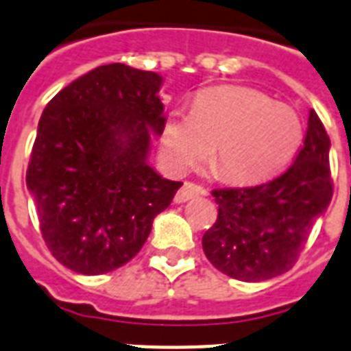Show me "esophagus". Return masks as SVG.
I'll return each instance as SVG.
<instances>
[{"instance_id": "esophagus-1", "label": "esophagus", "mask_w": 351, "mask_h": 351, "mask_svg": "<svg viewBox=\"0 0 351 351\" xmlns=\"http://www.w3.org/2000/svg\"><path fill=\"white\" fill-rule=\"evenodd\" d=\"M198 195H205L204 187L198 184H193V182H185L180 191L175 195V202L176 204H184V202L191 200V198H195Z\"/></svg>"}]
</instances>
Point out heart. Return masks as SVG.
<instances>
[{
	"mask_svg": "<svg viewBox=\"0 0 351 351\" xmlns=\"http://www.w3.org/2000/svg\"><path fill=\"white\" fill-rule=\"evenodd\" d=\"M304 142L301 117L269 95L243 86L205 90L195 108H173L160 153L173 173H185L215 147L216 169L238 184L267 180L294 160Z\"/></svg>",
	"mask_w": 351,
	"mask_h": 351,
	"instance_id": "heart-1",
	"label": "heart"
}]
</instances>
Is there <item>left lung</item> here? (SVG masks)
<instances>
[{
    "mask_svg": "<svg viewBox=\"0 0 351 351\" xmlns=\"http://www.w3.org/2000/svg\"><path fill=\"white\" fill-rule=\"evenodd\" d=\"M330 136L314 110L294 164L254 187L215 189L218 218L202 238L216 269L240 281H265L294 267L312 225L333 195Z\"/></svg>",
    "mask_w": 351,
    "mask_h": 351,
    "instance_id": "obj_1",
    "label": "left lung"
}]
</instances>
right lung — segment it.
I'll use <instances>...</instances> for the list:
<instances>
[{"instance_id": "obj_1", "label": "right lung", "mask_w": 351, "mask_h": 351, "mask_svg": "<svg viewBox=\"0 0 351 351\" xmlns=\"http://www.w3.org/2000/svg\"><path fill=\"white\" fill-rule=\"evenodd\" d=\"M162 77L122 62L70 82L48 102L27 169L43 240L53 258L97 276L138 254L182 182L147 164L166 117Z\"/></svg>"}]
</instances>
